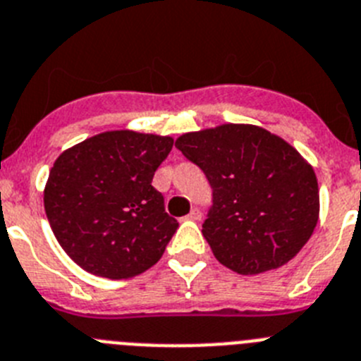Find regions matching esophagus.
I'll return each instance as SVG.
<instances>
[{"label": "esophagus", "instance_id": "esophagus-1", "mask_svg": "<svg viewBox=\"0 0 361 361\" xmlns=\"http://www.w3.org/2000/svg\"><path fill=\"white\" fill-rule=\"evenodd\" d=\"M187 219H190V221H200V219H201V210H200V209H192V210H190V212H188Z\"/></svg>", "mask_w": 361, "mask_h": 361}]
</instances>
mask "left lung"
<instances>
[{
	"instance_id": "obj_1",
	"label": "left lung",
	"mask_w": 361,
	"mask_h": 361,
	"mask_svg": "<svg viewBox=\"0 0 361 361\" xmlns=\"http://www.w3.org/2000/svg\"><path fill=\"white\" fill-rule=\"evenodd\" d=\"M212 187L203 235L217 261L241 275L281 268L310 241L320 200L314 171L266 129L223 124L176 140Z\"/></svg>"
}]
</instances>
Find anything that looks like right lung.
I'll list each match as a JSON object with an SVG mask.
<instances>
[{"mask_svg":"<svg viewBox=\"0 0 361 361\" xmlns=\"http://www.w3.org/2000/svg\"><path fill=\"white\" fill-rule=\"evenodd\" d=\"M171 136L108 131L64 151L44 187V210L64 252L99 277L129 279L157 264L178 230L152 176Z\"/></svg>","mask_w":361,"mask_h":361,"instance_id":"obj_1","label":"right lung"}]
</instances>
